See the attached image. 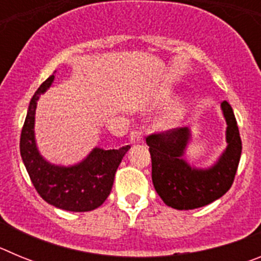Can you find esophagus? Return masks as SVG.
<instances>
[{"instance_id": "1", "label": "esophagus", "mask_w": 261, "mask_h": 261, "mask_svg": "<svg viewBox=\"0 0 261 261\" xmlns=\"http://www.w3.org/2000/svg\"><path fill=\"white\" fill-rule=\"evenodd\" d=\"M129 141L132 145H138V144H142L144 142V138H142V135L140 132H132L129 135Z\"/></svg>"}]
</instances>
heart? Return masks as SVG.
<instances>
[{
    "mask_svg": "<svg viewBox=\"0 0 261 261\" xmlns=\"http://www.w3.org/2000/svg\"><path fill=\"white\" fill-rule=\"evenodd\" d=\"M187 108L181 102H176L156 116V126L161 129H172L177 126L186 117Z\"/></svg>",
    "mask_w": 261,
    "mask_h": 261,
    "instance_id": "b5f03b06",
    "label": "heart"
}]
</instances>
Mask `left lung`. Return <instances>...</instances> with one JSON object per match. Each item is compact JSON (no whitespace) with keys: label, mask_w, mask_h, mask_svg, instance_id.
<instances>
[{"label":"left lung","mask_w":261,"mask_h":261,"mask_svg":"<svg viewBox=\"0 0 261 261\" xmlns=\"http://www.w3.org/2000/svg\"><path fill=\"white\" fill-rule=\"evenodd\" d=\"M226 121V147L209 167H196L186 161L192 141L188 126L151 135L146 144L151 155V180L159 197L177 211L201 208L230 190L242 154V141L234 112L229 103H221Z\"/></svg>","instance_id":"1"}]
</instances>
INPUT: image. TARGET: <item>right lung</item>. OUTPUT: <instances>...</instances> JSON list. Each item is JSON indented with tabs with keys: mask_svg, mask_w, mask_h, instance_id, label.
Returning <instances> with one entry per match:
<instances>
[{
	"mask_svg": "<svg viewBox=\"0 0 261 261\" xmlns=\"http://www.w3.org/2000/svg\"><path fill=\"white\" fill-rule=\"evenodd\" d=\"M53 81L52 74L31 98L20 133V156L32 184L44 201L62 211H94L111 193L117 167L130 146L111 150L94 147L82 161L70 166L47 161L36 144L35 114L39 99L47 93Z\"/></svg>",
	"mask_w": 261,
	"mask_h": 261,
	"instance_id": "obj_1",
	"label": "right lung"
}]
</instances>
